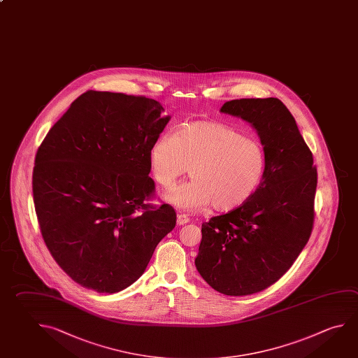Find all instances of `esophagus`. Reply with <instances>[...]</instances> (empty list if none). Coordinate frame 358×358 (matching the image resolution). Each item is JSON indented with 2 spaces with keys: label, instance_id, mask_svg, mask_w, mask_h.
Segmentation results:
<instances>
[{
  "label": "esophagus",
  "instance_id": "34e87169",
  "mask_svg": "<svg viewBox=\"0 0 358 358\" xmlns=\"http://www.w3.org/2000/svg\"><path fill=\"white\" fill-rule=\"evenodd\" d=\"M187 222H189V217L187 215H185V213L177 215V225H185Z\"/></svg>",
  "mask_w": 358,
  "mask_h": 358
}]
</instances>
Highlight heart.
I'll return each instance as SVG.
<instances>
[{
    "label": "heart",
    "mask_w": 358,
    "mask_h": 358,
    "mask_svg": "<svg viewBox=\"0 0 358 358\" xmlns=\"http://www.w3.org/2000/svg\"><path fill=\"white\" fill-rule=\"evenodd\" d=\"M152 176L169 188L188 170L191 181L164 196L172 206L215 210L243 206L257 191L265 169L262 145L219 122H192L161 134L148 153Z\"/></svg>",
    "instance_id": "heart-1"
}]
</instances>
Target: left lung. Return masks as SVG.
<instances>
[{
    "instance_id": "obj_1",
    "label": "left lung",
    "mask_w": 358,
    "mask_h": 358,
    "mask_svg": "<svg viewBox=\"0 0 358 358\" xmlns=\"http://www.w3.org/2000/svg\"><path fill=\"white\" fill-rule=\"evenodd\" d=\"M260 138L263 178L243 206L202 224L194 259L203 280L232 296L262 292L293 265L313 229L317 169L294 117L276 98L226 101Z\"/></svg>"
}]
</instances>
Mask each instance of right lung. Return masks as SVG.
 <instances>
[{"mask_svg": "<svg viewBox=\"0 0 358 358\" xmlns=\"http://www.w3.org/2000/svg\"><path fill=\"white\" fill-rule=\"evenodd\" d=\"M170 115L145 96L89 90L38 147L32 194L45 244L84 288L117 293L145 273L175 210L148 200V153Z\"/></svg>", "mask_w": 358, "mask_h": 358, "instance_id": "1", "label": "right lung"}]
</instances>
